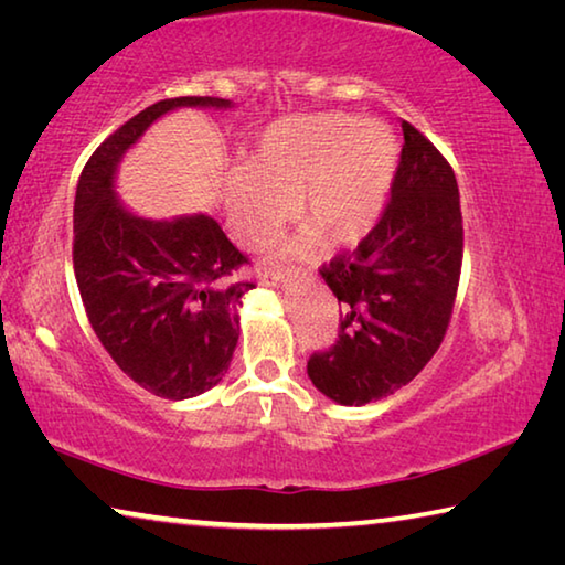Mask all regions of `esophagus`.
<instances>
[{
    "label": "esophagus",
    "mask_w": 565,
    "mask_h": 565,
    "mask_svg": "<svg viewBox=\"0 0 565 565\" xmlns=\"http://www.w3.org/2000/svg\"><path fill=\"white\" fill-rule=\"evenodd\" d=\"M299 279V271H264L262 281L266 286H276V289H284V286H291V281Z\"/></svg>",
    "instance_id": "1"
}]
</instances>
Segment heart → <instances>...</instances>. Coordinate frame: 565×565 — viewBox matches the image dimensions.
<instances>
[{"label": "heart", "mask_w": 565, "mask_h": 565, "mask_svg": "<svg viewBox=\"0 0 565 565\" xmlns=\"http://www.w3.org/2000/svg\"><path fill=\"white\" fill-rule=\"evenodd\" d=\"M398 169V141L386 124L329 111L291 117L262 134L248 164L222 186L226 226L238 244L259 248L294 216L306 226L281 248L309 256L321 244L351 248L384 216Z\"/></svg>", "instance_id": "1"}]
</instances>
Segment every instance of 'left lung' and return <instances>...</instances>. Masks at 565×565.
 Returning <instances> with one entry per match:
<instances>
[{
  "label": "left lung",
  "instance_id": "left-lung-1",
  "mask_svg": "<svg viewBox=\"0 0 565 565\" xmlns=\"http://www.w3.org/2000/svg\"><path fill=\"white\" fill-rule=\"evenodd\" d=\"M401 129L404 149L384 216L356 252L321 269L341 301V331L306 371L341 406L391 396L418 376L446 337L461 276L454 169L408 121Z\"/></svg>",
  "mask_w": 565,
  "mask_h": 565
}]
</instances>
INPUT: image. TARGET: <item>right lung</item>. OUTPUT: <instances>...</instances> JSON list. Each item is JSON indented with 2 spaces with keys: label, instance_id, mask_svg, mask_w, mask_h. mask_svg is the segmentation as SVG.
<instances>
[{
  "label": "right lung",
  "instance_id": "1",
  "mask_svg": "<svg viewBox=\"0 0 565 565\" xmlns=\"http://www.w3.org/2000/svg\"><path fill=\"white\" fill-rule=\"evenodd\" d=\"M181 107L232 109L218 97L151 104L99 145L74 196V276L94 333L149 394L184 401L214 388L232 363L238 309L254 284H226L246 256L209 214L147 218L117 194L127 151Z\"/></svg>",
  "mask_w": 565,
  "mask_h": 565
}]
</instances>
